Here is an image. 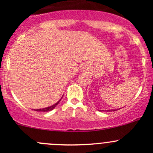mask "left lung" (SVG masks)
I'll list each match as a JSON object with an SVG mask.
<instances>
[{"label":"left lung","instance_id":"left-lung-1","mask_svg":"<svg viewBox=\"0 0 153 153\" xmlns=\"http://www.w3.org/2000/svg\"><path fill=\"white\" fill-rule=\"evenodd\" d=\"M111 111H114V110H110Z\"/></svg>","mask_w":153,"mask_h":153}]
</instances>
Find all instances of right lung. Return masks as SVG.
<instances>
[{"label": "right lung", "instance_id": "add662e5", "mask_svg": "<svg viewBox=\"0 0 153 153\" xmlns=\"http://www.w3.org/2000/svg\"><path fill=\"white\" fill-rule=\"evenodd\" d=\"M60 99V100H61ZM60 100L58 101L57 103H56L55 104L52 105V106H51L50 107H47V108H41V109H35L34 111H42V112H46V111H52V109H54V108H55L56 106H57V104H58L59 101H60Z\"/></svg>", "mask_w": 153, "mask_h": 153}]
</instances>
